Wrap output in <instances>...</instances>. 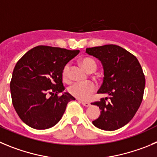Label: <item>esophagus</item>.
<instances>
[{"mask_svg": "<svg viewBox=\"0 0 157 157\" xmlns=\"http://www.w3.org/2000/svg\"><path fill=\"white\" fill-rule=\"evenodd\" d=\"M80 101V102H81V104L82 105H83V106H85V107H89L90 105V104L89 103V102H87V101H80V100H79Z\"/></svg>", "mask_w": 157, "mask_h": 157, "instance_id": "1", "label": "esophagus"}]
</instances>
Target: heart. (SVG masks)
<instances>
[{
	"instance_id": "b5f03b06",
	"label": "heart",
	"mask_w": 157,
	"mask_h": 157,
	"mask_svg": "<svg viewBox=\"0 0 157 157\" xmlns=\"http://www.w3.org/2000/svg\"><path fill=\"white\" fill-rule=\"evenodd\" d=\"M82 67L88 72H94L97 68V63L94 59L90 57H83L80 60ZM70 66L69 63H67L62 70L63 79L65 81H68L70 80ZM97 85L94 82L87 81L83 83H73L68 88L69 93L77 98L80 100H87L90 98L92 94L96 90Z\"/></svg>"
}]
</instances>
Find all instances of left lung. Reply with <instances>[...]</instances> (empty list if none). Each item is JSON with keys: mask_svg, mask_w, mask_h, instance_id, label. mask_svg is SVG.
Wrapping results in <instances>:
<instances>
[{"mask_svg": "<svg viewBox=\"0 0 157 157\" xmlns=\"http://www.w3.org/2000/svg\"><path fill=\"white\" fill-rule=\"evenodd\" d=\"M86 52L101 61L105 76L98 93L109 94L91 103L101 110L94 125L106 131L118 129L131 121L143 101L146 80L141 65L134 55L112 44L87 48Z\"/></svg>", "mask_w": 157, "mask_h": 157, "instance_id": "1", "label": "left lung"}]
</instances>
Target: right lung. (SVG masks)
Segmentation results:
<instances>
[{
  "instance_id": "right-lung-1",
  "label": "right lung",
  "mask_w": 157,
  "mask_h": 157,
  "mask_svg": "<svg viewBox=\"0 0 157 157\" xmlns=\"http://www.w3.org/2000/svg\"><path fill=\"white\" fill-rule=\"evenodd\" d=\"M80 52L59 47L38 45L17 62L10 83L16 112L26 125L49 128L62 118L67 104L75 100L65 90L62 70Z\"/></svg>"
}]
</instances>
